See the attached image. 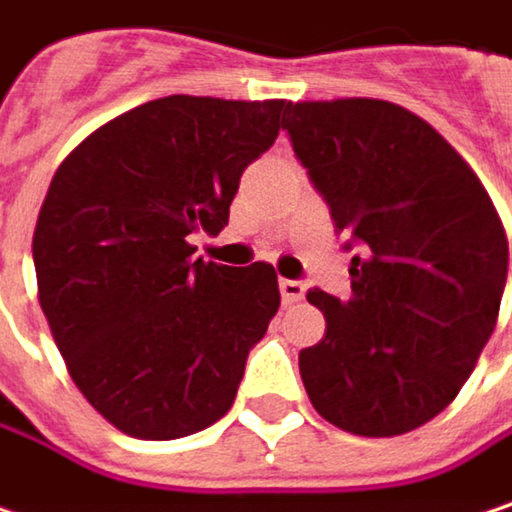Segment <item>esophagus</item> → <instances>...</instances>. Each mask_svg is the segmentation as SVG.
Instances as JSON below:
<instances>
[{
  "label": "esophagus",
  "instance_id": "obj_1",
  "mask_svg": "<svg viewBox=\"0 0 512 512\" xmlns=\"http://www.w3.org/2000/svg\"><path fill=\"white\" fill-rule=\"evenodd\" d=\"M304 283L301 280H280V295H283V304H298L304 298Z\"/></svg>",
  "mask_w": 512,
  "mask_h": 512
}]
</instances>
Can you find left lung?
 <instances>
[{
    "mask_svg": "<svg viewBox=\"0 0 512 512\" xmlns=\"http://www.w3.org/2000/svg\"><path fill=\"white\" fill-rule=\"evenodd\" d=\"M283 130L358 247L349 301L307 292L328 322L298 355L307 396L352 435L411 432L456 399L495 331L510 262L501 217L456 148L399 104H289Z\"/></svg>",
    "mask_w": 512,
    "mask_h": 512,
    "instance_id": "obj_1",
    "label": "left lung"
}]
</instances>
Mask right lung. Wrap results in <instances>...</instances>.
I'll return each instance as SVG.
<instances>
[{"instance_id": "add662e5", "label": "right lung", "mask_w": 512, "mask_h": 512, "mask_svg": "<svg viewBox=\"0 0 512 512\" xmlns=\"http://www.w3.org/2000/svg\"><path fill=\"white\" fill-rule=\"evenodd\" d=\"M289 101L169 95L89 133L56 169L32 259L38 301L80 393L116 429L169 441L220 420L280 307L268 262L193 259Z\"/></svg>"}]
</instances>
